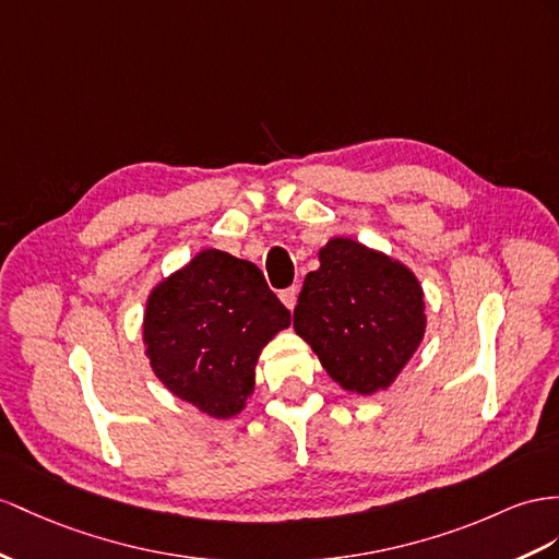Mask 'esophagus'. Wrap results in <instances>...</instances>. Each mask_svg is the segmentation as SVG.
<instances>
[{
	"instance_id": "esophagus-1",
	"label": "esophagus",
	"mask_w": 559,
	"mask_h": 559,
	"mask_svg": "<svg viewBox=\"0 0 559 559\" xmlns=\"http://www.w3.org/2000/svg\"><path fill=\"white\" fill-rule=\"evenodd\" d=\"M297 293H299V288L297 285H293V288H285V290H281V302L288 307L290 311L295 309V305H297Z\"/></svg>"
}]
</instances>
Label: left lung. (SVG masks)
I'll return each mask as SVG.
<instances>
[{
  "mask_svg": "<svg viewBox=\"0 0 559 559\" xmlns=\"http://www.w3.org/2000/svg\"><path fill=\"white\" fill-rule=\"evenodd\" d=\"M309 271L293 325L337 384L388 390L425 333L423 288L411 271L349 238H333Z\"/></svg>",
  "mask_w": 559,
  "mask_h": 559,
  "instance_id": "obj_1",
  "label": "left lung"
}]
</instances>
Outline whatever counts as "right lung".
Segmentation results:
<instances>
[{
	"mask_svg": "<svg viewBox=\"0 0 559 559\" xmlns=\"http://www.w3.org/2000/svg\"><path fill=\"white\" fill-rule=\"evenodd\" d=\"M290 311L252 262L203 250L151 293L143 342L153 373L212 418H231L254 388L266 342Z\"/></svg>",
	"mask_w": 559,
	"mask_h": 559,
	"instance_id": "right-lung-1",
	"label": "right lung"
}]
</instances>
